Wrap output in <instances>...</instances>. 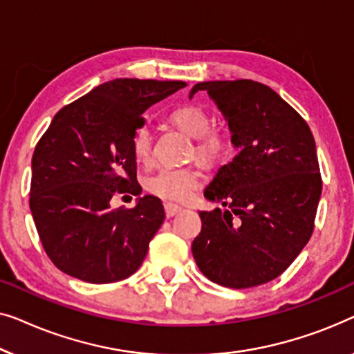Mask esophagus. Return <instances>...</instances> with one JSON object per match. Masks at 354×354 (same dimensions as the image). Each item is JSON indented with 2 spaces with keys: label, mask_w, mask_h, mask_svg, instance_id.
Segmentation results:
<instances>
[{
  "label": "esophagus",
  "mask_w": 354,
  "mask_h": 354,
  "mask_svg": "<svg viewBox=\"0 0 354 354\" xmlns=\"http://www.w3.org/2000/svg\"><path fill=\"white\" fill-rule=\"evenodd\" d=\"M163 207H165V215H167L168 218L175 216L176 213L181 212V207H179V205H175V203H170V202H167L165 205H163Z\"/></svg>",
  "instance_id": "esophagus-1"
}]
</instances>
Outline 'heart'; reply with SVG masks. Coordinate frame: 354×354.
I'll list each match as a JSON object with an SVG mask.
<instances>
[{"label":"heart","mask_w":354,"mask_h":354,"mask_svg":"<svg viewBox=\"0 0 354 354\" xmlns=\"http://www.w3.org/2000/svg\"><path fill=\"white\" fill-rule=\"evenodd\" d=\"M171 123L189 138L197 139L196 156L203 162H216L227 152V138L213 131L212 120L201 107L183 106L171 113ZM133 153L138 162H147L152 153V133L141 127L133 134ZM144 186L153 196L170 202H186L201 186V175L189 168H160L147 176Z\"/></svg>","instance_id":"b5f03b06"}]
</instances>
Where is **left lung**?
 Instances as JSON below:
<instances>
[{"label":"left lung","instance_id":"left-lung-1","mask_svg":"<svg viewBox=\"0 0 354 354\" xmlns=\"http://www.w3.org/2000/svg\"><path fill=\"white\" fill-rule=\"evenodd\" d=\"M223 113L237 156L203 196L225 212H198L202 231L192 255L202 274L229 288L261 286L281 276L310 241L321 173L308 123L276 91L252 80L202 82Z\"/></svg>","mask_w":354,"mask_h":354}]
</instances>
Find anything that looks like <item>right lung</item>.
Listing matches in <instances>:
<instances>
[{
	"mask_svg": "<svg viewBox=\"0 0 354 354\" xmlns=\"http://www.w3.org/2000/svg\"><path fill=\"white\" fill-rule=\"evenodd\" d=\"M184 82L117 78L54 115L35 147L30 210L48 257L66 274L109 283L138 271L165 220L160 198L113 210L115 194L139 196L133 134L152 104Z\"/></svg>",
	"mask_w": 354,
	"mask_h": 354,
	"instance_id": "1",
	"label": "right lung"
}]
</instances>
